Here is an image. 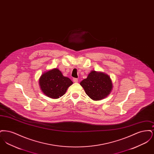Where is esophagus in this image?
Wrapping results in <instances>:
<instances>
[{"mask_svg":"<svg viewBox=\"0 0 154 154\" xmlns=\"http://www.w3.org/2000/svg\"><path fill=\"white\" fill-rule=\"evenodd\" d=\"M74 82H78V79L76 78H74L73 79Z\"/></svg>","mask_w":154,"mask_h":154,"instance_id":"esophagus-1","label":"esophagus"}]
</instances>
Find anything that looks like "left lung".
<instances>
[{"instance_id": "1", "label": "left lung", "mask_w": 154, "mask_h": 154, "mask_svg": "<svg viewBox=\"0 0 154 154\" xmlns=\"http://www.w3.org/2000/svg\"><path fill=\"white\" fill-rule=\"evenodd\" d=\"M87 95L94 100H100L109 95L112 88L110 77L106 74L92 71L80 82Z\"/></svg>"}]
</instances>
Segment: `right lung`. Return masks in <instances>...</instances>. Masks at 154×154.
<instances>
[{
	"label": "right lung",
	"instance_id": "right-lung-1",
	"mask_svg": "<svg viewBox=\"0 0 154 154\" xmlns=\"http://www.w3.org/2000/svg\"><path fill=\"white\" fill-rule=\"evenodd\" d=\"M72 84V80L63 76L58 69H53L45 72L39 79V85L42 92L53 99L62 96Z\"/></svg>",
	"mask_w": 154,
	"mask_h": 154
}]
</instances>
